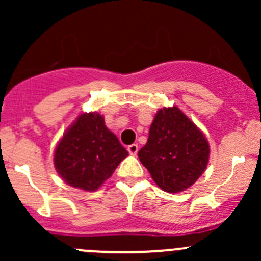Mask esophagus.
<instances>
[{"mask_svg": "<svg viewBox=\"0 0 261 261\" xmlns=\"http://www.w3.org/2000/svg\"><path fill=\"white\" fill-rule=\"evenodd\" d=\"M128 152H130L131 155H136L138 154V150H139V146L136 145V144H133V145H130L127 147Z\"/></svg>", "mask_w": 261, "mask_h": 261, "instance_id": "34e87169", "label": "esophagus"}]
</instances>
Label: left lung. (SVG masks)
I'll use <instances>...</instances> for the list:
<instances>
[{"instance_id":"1","label":"left lung","mask_w":261,"mask_h":261,"mask_svg":"<svg viewBox=\"0 0 261 261\" xmlns=\"http://www.w3.org/2000/svg\"><path fill=\"white\" fill-rule=\"evenodd\" d=\"M210 145L202 131L178 107L158 111L139 159L168 193L189 188L208 164Z\"/></svg>"}]
</instances>
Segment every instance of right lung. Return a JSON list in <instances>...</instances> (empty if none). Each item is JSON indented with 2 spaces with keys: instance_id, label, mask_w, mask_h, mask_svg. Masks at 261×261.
Segmentation results:
<instances>
[{
  "instance_id": "add662e5",
  "label": "right lung",
  "mask_w": 261,
  "mask_h": 261,
  "mask_svg": "<svg viewBox=\"0 0 261 261\" xmlns=\"http://www.w3.org/2000/svg\"><path fill=\"white\" fill-rule=\"evenodd\" d=\"M127 155L117 136L106 127L103 116L89 112L78 116L63 135L55 149L54 165L65 183L93 192Z\"/></svg>"
}]
</instances>
